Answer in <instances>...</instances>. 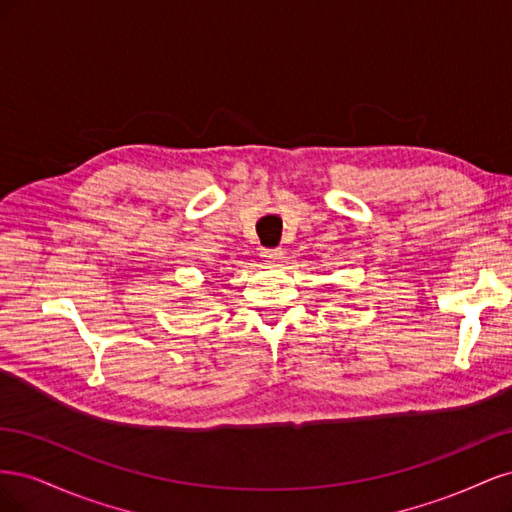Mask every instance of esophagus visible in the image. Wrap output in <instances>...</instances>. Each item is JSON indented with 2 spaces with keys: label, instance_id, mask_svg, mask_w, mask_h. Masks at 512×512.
Masks as SVG:
<instances>
[{
  "label": "esophagus",
  "instance_id": "esophagus-1",
  "mask_svg": "<svg viewBox=\"0 0 512 512\" xmlns=\"http://www.w3.org/2000/svg\"><path fill=\"white\" fill-rule=\"evenodd\" d=\"M260 256L265 258L267 262H275L277 258L282 256V250H280V247H265V250H260Z\"/></svg>",
  "mask_w": 512,
  "mask_h": 512
}]
</instances>
